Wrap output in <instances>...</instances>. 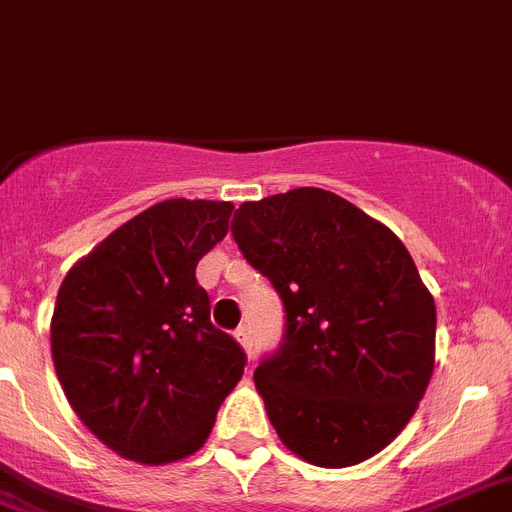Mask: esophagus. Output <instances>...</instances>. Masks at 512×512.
Returning <instances> with one entry per match:
<instances>
[{
	"instance_id": "34e87169",
	"label": "esophagus",
	"mask_w": 512,
	"mask_h": 512,
	"mask_svg": "<svg viewBox=\"0 0 512 512\" xmlns=\"http://www.w3.org/2000/svg\"><path fill=\"white\" fill-rule=\"evenodd\" d=\"M234 337H237V340H239V345H242V348H244V353H247L252 358V330H250V327H247V324L237 327Z\"/></svg>"
}]
</instances>
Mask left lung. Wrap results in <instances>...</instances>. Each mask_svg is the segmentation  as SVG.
<instances>
[{"instance_id":"left-lung-1","label":"left lung","mask_w":512,"mask_h":512,"mask_svg":"<svg viewBox=\"0 0 512 512\" xmlns=\"http://www.w3.org/2000/svg\"><path fill=\"white\" fill-rule=\"evenodd\" d=\"M231 237L278 291L283 340L255 368L281 441L342 469L389 446L435 361V304L399 237L322 188L242 203Z\"/></svg>"}]
</instances>
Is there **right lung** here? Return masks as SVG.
Masks as SVG:
<instances>
[{
	"label": "right lung",
	"instance_id": "add662e5",
	"mask_svg": "<svg viewBox=\"0 0 512 512\" xmlns=\"http://www.w3.org/2000/svg\"><path fill=\"white\" fill-rule=\"evenodd\" d=\"M226 201L157 203L66 273L51 319L56 376L79 420L123 459L170 464L206 443L247 355L211 324L195 281Z\"/></svg>",
	"mask_w": 512,
	"mask_h": 512
}]
</instances>
